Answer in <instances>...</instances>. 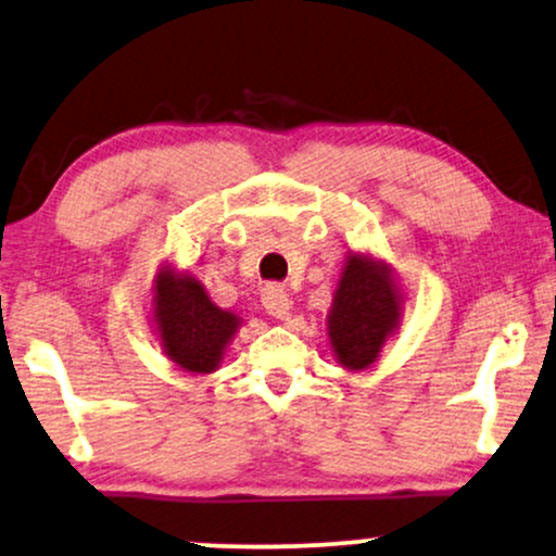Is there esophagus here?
Wrapping results in <instances>:
<instances>
[{
	"label": "esophagus",
	"mask_w": 556,
	"mask_h": 556,
	"mask_svg": "<svg viewBox=\"0 0 556 556\" xmlns=\"http://www.w3.org/2000/svg\"><path fill=\"white\" fill-rule=\"evenodd\" d=\"M263 306L270 316L288 318V314H291V295L286 293L283 286H268L263 291Z\"/></svg>",
	"instance_id": "esophagus-1"
}]
</instances>
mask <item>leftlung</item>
I'll return each mask as SVG.
<instances>
[{"label":"left lung","mask_w":556,"mask_h":556,"mask_svg":"<svg viewBox=\"0 0 556 556\" xmlns=\"http://www.w3.org/2000/svg\"><path fill=\"white\" fill-rule=\"evenodd\" d=\"M400 316V295L382 265L349 257L329 314V337L339 362L364 369L379 356Z\"/></svg>","instance_id":"left-lung-1"}]
</instances>
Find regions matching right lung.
<instances>
[{"label":"right lung","instance_id":"obj_1","mask_svg":"<svg viewBox=\"0 0 556 556\" xmlns=\"http://www.w3.org/2000/svg\"><path fill=\"white\" fill-rule=\"evenodd\" d=\"M156 324L164 352L185 371L207 375L217 367L227 341L238 329V316L217 308L200 280L162 273L156 280Z\"/></svg>","mask_w":556,"mask_h":556}]
</instances>
